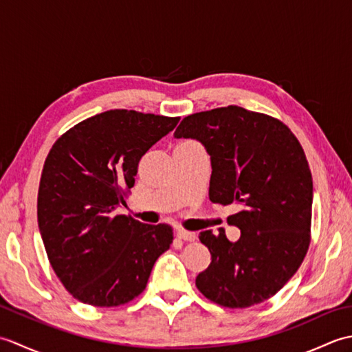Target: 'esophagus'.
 <instances>
[{"mask_svg":"<svg viewBox=\"0 0 352 352\" xmlns=\"http://www.w3.org/2000/svg\"><path fill=\"white\" fill-rule=\"evenodd\" d=\"M177 237L182 239V241H184V242H195L198 239L197 233H192V231H186L183 228L177 230Z\"/></svg>","mask_w":352,"mask_h":352,"instance_id":"34e87169","label":"esophagus"}]
</instances>
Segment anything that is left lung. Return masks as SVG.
Here are the masks:
<instances>
[{
	"label": "left lung",
	"instance_id": "left-lung-1",
	"mask_svg": "<svg viewBox=\"0 0 352 352\" xmlns=\"http://www.w3.org/2000/svg\"><path fill=\"white\" fill-rule=\"evenodd\" d=\"M175 138L198 139L210 154L212 203L239 204L230 242L201 231L212 261L197 287L222 307L246 309L272 298L301 266L310 245L313 180L304 149L280 119L239 106L186 116Z\"/></svg>",
	"mask_w": 352,
	"mask_h": 352
}]
</instances>
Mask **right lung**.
<instances>
[{
	"label": "right lung",
	"instance_id": "obj_1",
	"mask_svg": "<svg viewBox=\"0 0 352 352\" xmlns=\"http://www.w3.org/2000/svg\"><path fill=\"white\" fill-rule=\"evenodd\" d=\"M180 118L115 109L58 138L43 163L37 222L50 263L76 300L118 307L145 290L174 241L166 223L116 214L134 186L139 160Z\"/></svg>",
	"mask_w": 352,
	"mask_h": 352
}]
</instances>
